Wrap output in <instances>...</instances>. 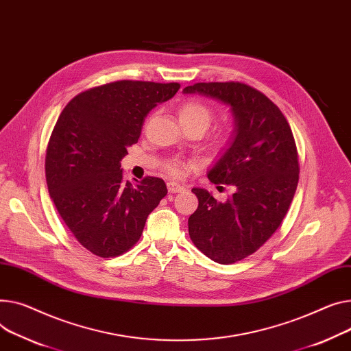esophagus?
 <instances>
[{
	"label": "esophagus",
	"instance_id": "esophagus-1",
	"mask_svg": "<svg viewBox=\"0 0 351 351\" xmlns=\"http://www.w3.org/2000/svg\"><path fill=\"white\" fill-rule=\"evenodd\" d=\"M183 189H184L183 184L176 183V182H168V191H169V193H179Z\"/></svg>",
	"mask_w": 351,
	"mask_h": 351
}]
</instances>
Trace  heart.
Segmentation results:
<instances>
[{"label": "heart", "instance_id": "heart-1", "mask_svg": "<svg viewBox=\"0 0 351 351\" xmlns=\"http://www.w3.org/2000/svg\"><path fill=\"white\" fill-rule=\"evenodd\" d=\"M213 120V110L207 104L199 101V100H189L182 104L179 108V121L180 124H199L204 130L210 125ZM227 143V135L220 134L216 139L217 147H224ZM167 171L172 176H182L184 171V165L180 162H171L167 167Z\"/></svg>", "mask_w": 351, "mask_h": 351}]
</instances>
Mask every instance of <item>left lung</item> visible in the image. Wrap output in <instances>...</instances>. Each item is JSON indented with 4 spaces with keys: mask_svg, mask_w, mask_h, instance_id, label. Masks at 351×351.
Instances as JSON below:
<instances>
[{
    "mask_svg": "<svg viewBox=\"0 0 351 351\" xmlns=\"http://www.w3.org/2000/svg\"><path fill=\"white\" fill-rule=\"evenodd\" d=\"M183 95H199L230 107L234 130L226 151L208 169L215 184L234 186L226 202L193 188L199 199L189 236L210 260L232 264L258 250L282 223L299 180L292 130L261 91L243 83H196Z\"/></svg>",
    "mask_w": 351,
    "mask_h": 351,
    "instance_id": "left-lung-1",
    "label": "left lung"
}]
</instances>
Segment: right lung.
<instances>
[{"mask_svg": "<svg viewBox=\"0 0 351 351\" xmlns=\"http://www.w3.org/2000/svg\"><path fill=\"white\" fill-rule=\"evenodd\" d=\"M179 87L114 82L80 93L59 115L46 151V183L64 224L97 256L128 251L168 193L159 178L125 182L120 160L138 143L147 114Z\"/></svg>", "mask_w": 351, "mask_h": 351, "instance_id": "add662e5", "label": "right lung"}]
</instances>
